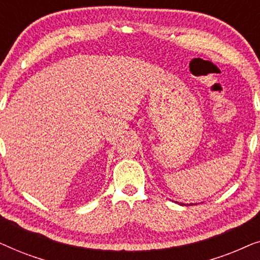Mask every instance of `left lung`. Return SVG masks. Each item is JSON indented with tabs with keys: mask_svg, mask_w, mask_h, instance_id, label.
<instances>
[{
	"mask_svg": "<svg viewBox=\"0 0 260 260\" xmlns=\"http://www.w3.org/2000/svg\"><path fill=\"white\" fill-rule=\"evenodd\" d=\"M190 205H191V204H190Z\"/></svg>",
	"mask_w": 260,
	"mask_h": 260,
	"instance_id": "1",
	"label": "left lung"
}]
</instances>
